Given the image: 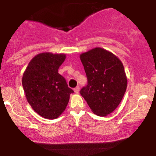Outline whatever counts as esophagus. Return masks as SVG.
I'll list each match as a JSON object with an SVG mask.
<instances>
[{"mask_svg": "<svg viewBox=\"0 0 156 156\" xmlns=\"http://www.w3.org/2000/svg\"><path fill=\"white\" fill-rule=\"evenodd\" d=\"M79 91H80V87H76V88L74 89V92L76 93V94H78L79 93Z\"/></svg>", "mask_w": 156, "mask_h": 156, "instance_id": "obj_1", "label": "esophagus"}]
</instances>
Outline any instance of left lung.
Masks as SVG:
<instances>
[{
    "label": "left lung",
    "instance_id": "obj_1",
    "mask_svg": "<svg viewBox=\"0 0 156 156\" xmlns=\"http://www.w3.org/2000/svg\"><path fill=\"white\" fill-rule=\"evenodd\" d=\"M80 58L88 80L80 94L94 114L105 117L117 108L126 91L123 64L117 55L101 48L81 53Z\"/></svg>",
    "mask_w": 156,
    "mask_h": 156
}]
</instances>
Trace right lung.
Listing matches in <instances>:
<instances>
[{
	"label": "right lung",
	"instance_id": "right-lung-1",
	"mask_svg": "<svg viewBox=\"0 0 156 156\" xmlns=\"http://www.w3.org/2000/svg\"><path fill=\"white\" fill-rule=\"evenodd\" d=\"M66 58L63 53H42L30 61L23 76L22 84L27 101L41 117H58L73 93L58 69Z\"/></svg>",
	"mask_w": 156,
	"mask_h": 156
}]
</instances>
